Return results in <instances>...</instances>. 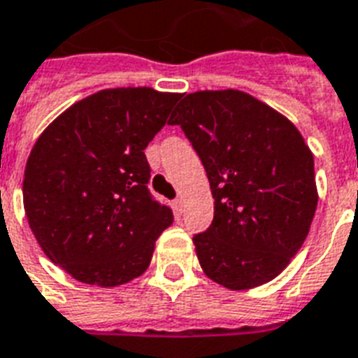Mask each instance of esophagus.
Instances as JSON below:
<instances>
[{"label": "esophagus", "mask_w": 358, "mask_h": 358, "mask_svg": "<svg viewBox=\"0 0 358 358\" xmlns=\"http://www.w3.org/2000/svg\"><path fill=\"white\" fill-rule=\"evenodd\" d=\"M171 206H173V211H176L177 215H181V211H182V201H181V198H176V200H173V203H171Z\"/></svg>", "instance_id": "1"}]
</instances>
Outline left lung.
Wrapping results in <instances>:
<instances>
[{"mask_svg": "<svg viewBox=\"0 0 358 358\" xmlns=\"http://www.w3.org/2000/svg\"><path fill=\"white\" fill-rule=\"evenodd\" d=\"M208 173L213 222L192 241L201 270L232 291L287 268L317 209L313 155L296 126L240 90L185 96L169 118Z\"/></svg>", "mask_w": 358, "mask_h": 358, "instance_id": "8db88e82", "label": "left lung"}]
</instances>
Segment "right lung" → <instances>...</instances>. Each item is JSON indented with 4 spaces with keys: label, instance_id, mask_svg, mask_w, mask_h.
<instances>
[{
    "label": "right lung",
    "instance_id": "obj_1",
    "mask_svg": "<svg viewBox=\"0 0 358 358\" xmlns=\"http://www.w3.org/2000/svg\"><path fill=\"white\" fill-rule=\"evenodd\" d=\"M181 94L109 88L62 113L29 152L24 209L48 259L77 281L117 287L141 275L173 222L149 190L143 150Z\"/></svg>",
    "mask_w": 358,
    "mask_h": 358
}]
</instances>
